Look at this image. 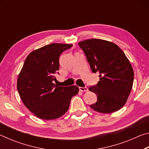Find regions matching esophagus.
I'll return each mask as SVG.
<instances>
[{"label": "esophagus", "mask_w": 149, "mask_h": 149, "mask_svg": "<svg viewBox=\"0 0 149 149\" xmlns=\"http://www.w3.org/2000/svg\"><path fill=\"white\" fill-rule=\"evenodd\" d=\"M79 89L80 91H82V92H87L88 91V89L86 87H79Z\"/></svg>", "instance_id": "obj_1"}]
</instances>
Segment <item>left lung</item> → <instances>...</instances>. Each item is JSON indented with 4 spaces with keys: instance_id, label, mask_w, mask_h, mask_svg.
Instances as JSON below:
<instances>
[{
    "instance_id": "obj_1",
    "label": "left lung",
    "mask_w": 149,
    "mask_h": 149,
    "mask_svg": "<svg viewBox=\"0 0 149 149\" xmlns=\"http://www.w3.org/2000/svg\"><path fill=\"white\" fill-rule=\"evenodd\" d=\"M93 73L99 74V81L89 90L97 96L90 107L98 112L112 113L125 105L132 89L134 72L122 49L112 42L91 39L81 41Z\"/></svg>"
}]
</instances>
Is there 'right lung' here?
Instances as JSON below:
<instances>
[{"label": "right lung", "mask_w": 149, "mask_h": 149, "mask_svg": "<svg viewBox=\"0 0 149 149\" xmlns=\"http://www.w3.org/2000/svg\"><path fill=\"white\" fill-rule=\"evenodd\" d=\"M72 45L52 43L35 50L25 60L17 77V89L24 105L41 119L54 120L68 110L75 85L58 87L53 81L59 70V57Z\"/></svg>", "instance_id": "add662e5"}]
</instances>
